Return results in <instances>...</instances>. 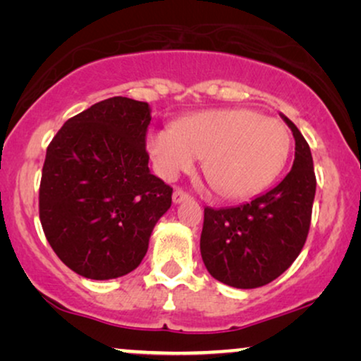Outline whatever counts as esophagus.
<instances>
[{
  "label": "esophagus",
  "mask_w": 361,
  "mask_h": 361,
  "mask_svg": "<svg viewBox=\"0 0 361 361\" xmlns=\"http://www.w3.org/2000/svg\"><path fill=\"white\" fill-rule=\"evenodd\" d=\"M187 199H190V195L182 189H176L174 194H172V202H174V204H180V202H184Z\"/></svg>",
  "instance_id": "esophagus-1"
}]
</instances>
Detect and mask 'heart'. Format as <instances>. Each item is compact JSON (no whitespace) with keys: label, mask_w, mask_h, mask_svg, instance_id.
<instances>
[{"label":"heart","mask_w":361,"mask_h":361,"mask_svg":"<svg viewBox=\"0 0 361 361\" xmlns=\"http://www.w3.org/2000/svg\"><path fill=\"white\" fill-rule=\"evenodd\" d=\"M146 146L164 180L190 172L200 157L214 189L225 199L243 200L283 171L290 135L284 123L250 108H215L182 118L174 128L152 130Z\"/></svg>","instance_id":"heart-1"}]
</instances>
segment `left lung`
I'll use <instances>...</instances> for the list:
<instances>
[{"label": "left lung", "instance_id": "left-lung-1", "mask_svg": "<svg viewBox=\"0 0 361 361\" xmlns=\"http://www.w3.org/2000/svg\"><path fill=\"white\" fill-rule=\"evenodd\" d=\"M293 131V169L273 189L248 204L204 210L200 255L209 273L231 288L255 289L279 278L307 240L315 197L310 147L298 126Z\"/></svg>", "mask_w": 361, "mask_h": 361}]
</instances>
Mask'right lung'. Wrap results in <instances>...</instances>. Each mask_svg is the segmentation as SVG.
I'll list each match as a JSON object with an SVG mask.
<instances>
[{
    "instance_id": "add662e5",
    "label": "right lung",
    "mask_w": 361,
    "mask_h": 361,
    "mask_svg": "<svg viewBox=\"0 0 361 361\" xmlns=\"http://www.w3.org/2000/svg\"><path fill=\"white\" fill-rule=\"evenodd\" d=\"M146 102L113 97L66 121L47 147L39 219L66 266L105 281L136 269L172 187L151 174Z\"/></svg>"
}]
</instances>
